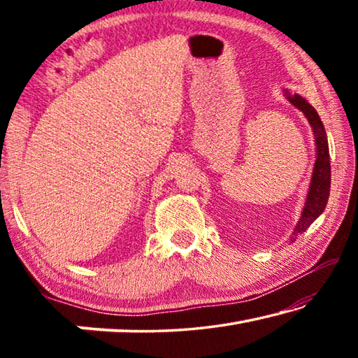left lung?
Here are the masks:
<instances>
[{"mask_svg":"<svg viewBox=\"0 0 358 358\" xmlns=\"http://www.w3.org/2000/svg\"><path fill=\"white\" fill-rule=\"evenodd\" d=\"M287 99L292 104L305 113V117L313 126V132L316 136V162H314L313 180L310 185V192H308L305 208L301 211V217L294 230V235H299L311 226L316 221V217L322 213L327 207V201L330 196V155H329V142H327V134L324 129L322 121H320L317 112L314 110L313 106L301 98L300 94H290L286 92ZM294 238V237H292ZM295 240V238H294Z\"/></svg>","mask_w":358,"mask_h":358,"instance_id":"8db88e82","label":"left lung"}]
</instances>
